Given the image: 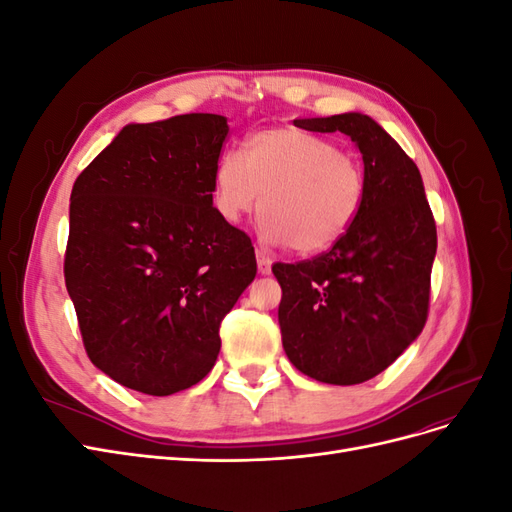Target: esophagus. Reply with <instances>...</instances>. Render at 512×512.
I'll list each match as a JSON object with an SVG mask.
<instances>
[{
  "instance_id": "esophagus-1",
  "label": "esophagus",
  "mask_w": 512,
  "mask_h": 512,
  "mask_svg": "<svg viewBox=\"0 0 512 512\" xmlns=\"http://www.w3.org/2000/svg\"><path fill=\"white\" fill-rule=\"evenodd\" d=\"M256 262H258V273H260V275H269V273H271L273 260L269 258V254H267V252L256 250Z\"/></svg>"
}]
</instances>
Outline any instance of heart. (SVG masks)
<instances>
[{"label":"heart","mask_w":512,"mask_h":512,"mask_svg":"<svg viewBox=\"0 0 512 512\" xmlns=\"http://www.w3.org/2000/svg\"><path fill=\"white\" fill-rule=\"evenodd\" d=\"M367 190L361 160L331 138L294 126L260 130L245 156L226 151L213 168V205L226 222L267 215L265 232L299 254H320L342 239Z\"/></svg>","instance_id":"b5f03b06"}]
</instances>
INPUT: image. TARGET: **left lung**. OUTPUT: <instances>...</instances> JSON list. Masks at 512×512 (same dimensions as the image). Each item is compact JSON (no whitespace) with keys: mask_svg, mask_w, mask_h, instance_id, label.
<instances>
[{"mask_svg":"<svg viewBox=\"0 0 512 512\" xmlns=\"http://www.w3.org/2000/svg\"><path fill=\"white\" fill-rule=\"evenodd\" d=\"M344 132L359 147L367 190L354 224L329 252L273 265L282 286V344L301 374L327 384L378 376L421 335L438 235L416 164L361 113L294 119Z\"/></svg>","mask_w":512,"mask_h":512,"instance_id":"left-lung-1","label":"left lung"}]
</instances>
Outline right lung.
Returning <instances> with one entry per match:
<instances>
[{
	"instance_id": "add662e5",
	"label": "right lung",
	"mask_w": 512,
	"mask_h": 512,
	"mask_svg": "<svg viewBox=\"0 0 512 512\" xmlns=\"http://www.w3.org/2000/svg\"><path fill=\"white\" fill-rule=\"evenodd\" d=\"M226 136L211 113L130 123L74 181L66 288L91 363L132 391L203 380L256 277L250 237L213 207Z\"/></svg>"
}]
</instances>
